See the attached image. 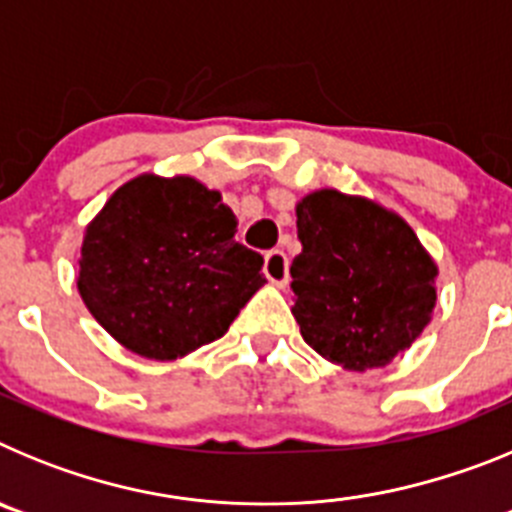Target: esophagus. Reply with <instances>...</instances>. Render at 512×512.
I'll use <instances>...</instances> for the list:
<instances>
[{"label": "esophagus", "mask_w": 512, "mask_h": 512, "mask_svg": "<svg viewBox=\"0 0 512 512\" xmlns=\"http://www.w3.org/2000/svg\"><path fill=\"white\" fill-rule=\"evenodd\" d=\"M264 274L271 284H277V287H284L289 282V259L287 253L274 248L264 256Z\"/></svg>", "instance_id": "esophagus-1"}]
</instances>
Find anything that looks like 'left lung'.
<instances>
[{
    "instance_id": "obj_1",
    "label": "left lung",
    "mask_w": 512,
    "mask_h": 512,
    "mask_svg": "<svg viewBox=\"0 0 512 512\" xmlns=\"http://www.w3.org/2000/svg\"><path fill=\"white\" fill-rule=\"evenodd\" d=\"M292 315L330 364L382 369L415 343L436 307L438 266L397 212L338 189L305 194L295 207Z\"/></svg>"
}]
</instances>
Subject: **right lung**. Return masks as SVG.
Segmentation results:
<instances>
[{
	"label": "right lung",
	"instance_id": "right-lung-1",
	"mask_svg": "<svg viewBox=\"0 0 512 512\" xmlns=\"http://www.w3.org/2000/svg\"><path fill=\"white\" fill-rule=\"evenodd\" d=\"M235 233L217 189L184 174L135 176L84 230L81 300L133 354L182 359L223 338L264 287V256Z\"/></svg>",
	"mask_w": 512,
	"mask_h": 512
}]
</instances>
